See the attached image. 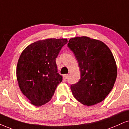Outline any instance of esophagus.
<instances>
[{"instance_id":"esophagus-1","label":"esophagus","mask_w":129,"mask_h":129,"mask_svg":"<svg viewBox=\"0 0 129 129\" xmlns=\"http://www.w3.org/2000/svg\"><path fill=\"white\" fill-rule=\"evenodd\" d=\"M64 76H65V78H66V79H68V77H69V74H65V75H64Z\"/></svg>"}]
</instances>
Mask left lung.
Returning a JSON list of instances; mask_svg holds the SVG:
<instances>
[{
	"mask_svg": "<svg viewBox=\"0 0 129 129\" xmlns=\"http://www.w3.org/2000/svg\"><path fill=\"white\" fill-rule=\"evenodd\" d=\"M67 45L80 70V79L70 87L73 96L84 105L102 102L111 91L117 76L111 51L104 42L87 36L70 39Z\"/></svg>",
	"mask_w": 129,
	"mask_h": 129,
	"instance_id": "8db88e82",
	"label": "left lung"
}]
</instances>
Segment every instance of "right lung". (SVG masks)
Wrapping results in <instances>:
<instances>
[{
    "mask_svg": "<svg viewBox=\"0 0 129 129\" xmlns=\"http://www.w3.org/2000/svg\"><path fill=\"white\" fill-rule=\"evenodd\" d=\"M67 39H47L30 44L19 56L17 67L19 87L30 103L40 107L49 102L62 81L56 58Z\"/></svg>",
    "mask_w": 129,
    "mask_h": 129,
    "instance_id": "obj_1",
    "label": "right lung"
}]
</instances>
